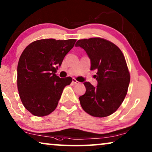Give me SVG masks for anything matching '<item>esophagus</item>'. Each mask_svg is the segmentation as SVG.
I'll return each instance as SVG.
<instances>
[{"label": "esophagus", "instance_id": "1", "mask_svg": "<svg viewBox=\"0 0 152 152\" xmlns=\"http://www.w3.org/2000/svg\"><path fill=\"white\" fill-rule=\"evenodd\" d=\"M72 84H79V83H80L78 82V81H77L75 78L72 79Z\"/></svg>", "mask_w": 152, "mask_h": 152}]
</instances>
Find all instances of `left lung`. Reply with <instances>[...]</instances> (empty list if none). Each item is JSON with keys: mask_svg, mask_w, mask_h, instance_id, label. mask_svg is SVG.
Segmentation results:
<instances>
[{"mask_svg": "<svg viewBox=\"0 0 152 152\" xmlns=\"http://www.w3.org/2000/svg\"><path fill=\"white\" fill-rule=\"evenodd\" d=\"M75 46L86 51L91 60V70H97L96 86L84 83L86 93L79 97L82 109L94 117L111 115L123 102L130 82L123 54L117 45L101 38L81 39Z\"/></svg>", "mask_w": 152, "mask_h": 152, "instance_id": "obj_1", "label": "left lung"}]
</instances>
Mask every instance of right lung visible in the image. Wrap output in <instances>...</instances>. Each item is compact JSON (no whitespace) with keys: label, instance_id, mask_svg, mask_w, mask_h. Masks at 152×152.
Listing matches in <instances>:
<instances>
[{"label":"right lung","instance_id":"obj_1","mask_svg":"<svg viewBox=\"0 0 152 152\" xmlns=\"http://www.w3.org/2000/svg\"><path fill=\"white\" fill-rule=\"evenodd\" d=\"M76 39H41L31 43L20 55L17 67V86L25 108L35 116L55 111L66 86L72 82L55 72Z\"/></svg>","mask_w":152,"mask_h":152}]
</instances>
